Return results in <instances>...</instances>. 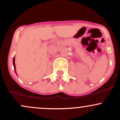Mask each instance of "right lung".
Instances as JSON below:
<instances>
[{"label":"right lung","mask_w":120,"mask_h":120,"mask_svg":"<svg viewBox=\"0 0 120 120\" xmlns=\"http://www.w3.org/2000/svg\"><path fill=\"white\" fill-rule=\"evenodd\" d=\"M13 66H14L15 70H16V67H15V57L13 59Z\"/></svg>","instance_id":"right-lung-1"}]
</instances>
